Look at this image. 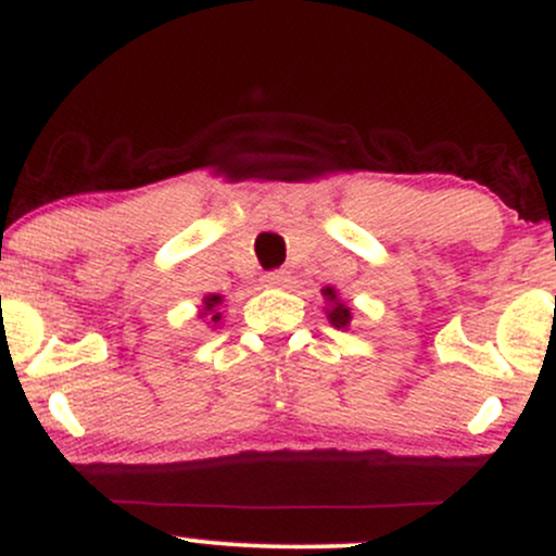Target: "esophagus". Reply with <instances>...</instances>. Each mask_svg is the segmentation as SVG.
<instances>
[{"label": "esophagus", "instance_id": "1", "mask_svg": "<svg viewBox=\"0 0 556 556\" xmlns=\"http://www.w3.org/2000/svg\"><path fill=\"white\" fill-rule=\"evenodd\" d=\"M261 282H264V287H285L287 271H266L264 277H261Z\"/></svg>", "mask_w": 556, "mask_h": 556}]
</instances>
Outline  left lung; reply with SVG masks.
Wrapping results in <instances>:
<instances>
[{"instance_id":"8db88e82","label":"left lung","mask_w":556,"mask_h":556,"mask_svg":"<svg viewBox=\"0 0 556 556\" xmlns=\"http://www.w3.org/2000/svg\"><path fill=\"white\" fill-rule=\"evenodd\" d=\"M321 295L327 298V303H329V308H327V316H329V321H331V327H337V329H348L350 327V305L348 303H342L340 298H337V290L334 287H327V290H321Z\"/></svg>"}]
</instances>
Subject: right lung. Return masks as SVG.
<instances>
[{"instance_id": "obj_1", "label": "right lung", "mask_w": 556, "mask_h": 556, "mask_svg": "<svg viewBox=\"0 0 556 556\" xmlns=\"http://www.w3.org/2000/svg\"><path fill=\"white\" fill-rule=\"evenodd\" d=\"M219 303H222L219 295H206V298H203V311H201V316H208L214 324L219 321L222 314H216V305H219Z\"/></svg>"}]
</instances>
